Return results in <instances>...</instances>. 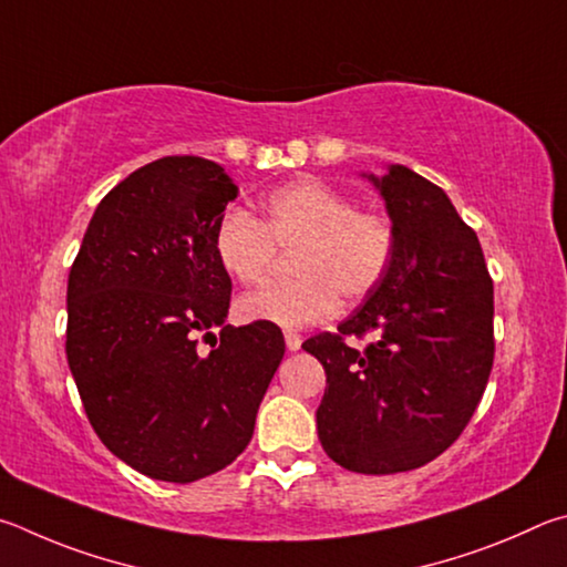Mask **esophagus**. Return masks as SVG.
<instances>
[{"label": "esophagus", "instance_id": "obj_1", "mask_svg": "<svg viewBox=\"0 0 567 567\" xmlns=\"http://www.w3.org/2000/svg\"><path fill=\"white\" fill-rule=\"evenodd\" d=\"M284 339H286V349H289V351H299L301 343H303L301 333H296V331H286Z\"/></svg>", "mask_w": 567, "mask_h": 567}]
</instances>
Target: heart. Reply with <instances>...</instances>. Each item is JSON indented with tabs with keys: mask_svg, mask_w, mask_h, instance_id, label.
Returning <instances> with one entry per match:
<instances>
[{
	"mask_svg": "<svg viewBox=\"0 0 567 567\" xmlns=\"http://www.w3.org/2000/svg\"><path fill=\"white\" fill-rule=\"evenodd\" d=\"M261 221L241 208L226 212L214 228V254L224 271L256 284L278 248H296L291 281H268L238 299L244 321L284 329L321 323L346 301L371 296L389 276L399 231L389 214L359 208L355 196L319 178H301L268 194Z\"/></svg>",
	"mask_w": 567,
	"mask_h": 567,
	"instance_id": "heart-1",
	"label": "heart"
}]
</instances>
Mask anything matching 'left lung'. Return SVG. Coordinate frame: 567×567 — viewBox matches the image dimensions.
Returning a JSON list of instances; mask_svg holds the SVG:
<instances>
[{
	"mask_svg": "<svg viewBox=\"0 0 567 567\" xmlns=\"http://www.w3.org/2000/svg\"><path fill=\"white\" fill-rule=\"evenodd\" d=\"M369 178L399 231L393 266L339 331L303 351L326 371L323 451L346 471L391 475L439 458L478 409L495 355L493 278L441 186L401 164ZM369 332L365 350L344 343Z\"/></svg>",
	"mask_w": 567,
	"mask_h": 567,
	"instance_id": "1",
	"label": "left lung"
}]
</instances>
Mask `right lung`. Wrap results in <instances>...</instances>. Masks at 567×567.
<instances>
[{"label": "right lung", "instance_id": "1", "mask_svg": "<svg viewBox=\"0 0 567 567\" xmlns=\"http://www.w3.org/2000/svg\"><path fill=\"white\" fill-rule=\"evenodd\" d=\"M236 192L208 158H156L99 202L69 271L66 361L86 419L148 478L194 483L234 463L284 359L276 323H224L214 228Z\"/></svg>", "mask_w": 567, "mask_h": 567}]
</instances>
